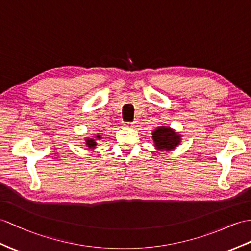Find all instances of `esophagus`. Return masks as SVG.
I'll use <instances>...</instances> for the list:
<instances>
[{"label":"esophagus","mask_w":251,"mask_h":251,"mask_svg":"<svg viewBox=\"0 0 251 251\" xmlns=\"http://www.w3.org/2000/svg\"><path fill=\"white\" fill-rule=\"evenodd\" d=\"M134 126H135L134 125V122H126V124L125 125L126 127H134Z\"/></svg>","instance_id":"34e87169"}]
</instances>
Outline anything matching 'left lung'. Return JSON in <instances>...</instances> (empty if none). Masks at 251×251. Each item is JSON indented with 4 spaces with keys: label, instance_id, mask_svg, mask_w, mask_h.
<instances>
[{
    "label": "left lung",
    "instance_id": "left-lung-1",
    "mask_svg": "<svg viewBox=\"0 0 251 251\" xmlns=\"http://www.w3.org/2000/svg\"><path fill=\"white\" fill-rule=\"evenodd\" d=\"M152 139L156 150L172 151L181 144L182 135L172 127L161 126L152 132Z\"/></svg>",
    "mask_w": 251,
    "mask_h": 251
}]
</instances>
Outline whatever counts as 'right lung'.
<instances>
[{"mask_svg":"<svg viewBox=\"0 0 251 251\" xmlns=\"http://www.w3.org/2000/svg\"><path fill=\"white\" fill-rule=\"evenodd\" d=\"M102 136L100 134H96L95 138L94 137H86L85 138V145H86L89 149H95L97 146V140L101 139Z\"/></svg>","mask_w":251,"mask_h":251,"instance_id":"add662e5","label":"right lung"}]
</instances>
